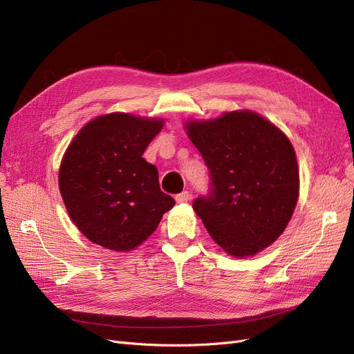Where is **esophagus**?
Segmentation results:
<instances>
[{
  "label": "esophagus",
  "mask_w": 354,
  "mask_h": 354,
  "mask_svg": "<svg viewBox=\"0 0 354 354\" xmlns=\"http://www.w3.org/2000/svg\"><path fill=\"white\" fill-rule=\"evenodd\" d=\"M189 198H191V196H189V192L188 191H184V192H180V194H178V196L175 197V200H176V203H188L189 201Z\"/></svg>",
  "instance_id": "obj_1"
}]
</instances>
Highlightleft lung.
<instances>
[{
  "instance_id": "left-lung-1",
  "label": "left lung",
  "mask_w": 354,
  "mask_h": 354,
  "mask_svg": "<svg viewBox=\"0 0 354 354\" xmlns=\"http://www.w3.org/2000/svg\"><path fill=\"white\" fill-rule=\"evenodd\" d=\"M184 128L210 170L212 192L192 209L213 241L239 259L275 243L300 191L297 157L287 135L252 110L191 119Z\"/></svg>"
}]
</instances>
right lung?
<instances>
[{
    "label": "right lung",
    "instance_id": "1",
    "mask_svg": "<svg viewBox=\"0 0 354 354\" xmlns=\"http://www.w3.org/2000/svg\"><path fill=\"white\" fill-rule=\"evenodd\" d=\"M163 119L109 113L89 120L62 158L59 187L72 222L91 243L131 252L160 223L175 200L142 157Z\"/></svg>",
    "mask_w": 354,
    "mask_h": 354
}]
</instances>
